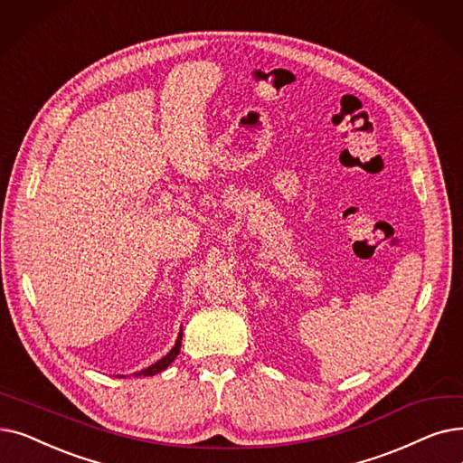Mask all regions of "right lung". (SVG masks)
Instances as JSON below:
<instances>
[{
  "mask_svg": "<svg viewBox=\"0 0 463 463\" xmlns=\"http://www.w3.org/2000/svg\"><path fill=\"white\" fill-rule=\"evenodd\" d=\"M182 331H179V335H177V340H175V345H174V348L163 357V359H158L156 364H153L151 367H147V369H144V371H139V373H134V376H153V374H156V373H160V371H165L172 361L177 357V354H179V348H182Z\"/></svg>",
  "mask_w": 463,
  "mask_h": 463,
  "instance_id": "1",
  "label": "right lung"
}]
</instances>
